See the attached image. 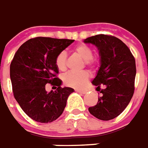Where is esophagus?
<instances>
[{"instance_id": "34e87169", "label": "esophagus", "mask_w": 148, "mask_h": 148, "mask_svg": "<svg viewBox=\"0 0 148 148\" xmlns=\"http://www.w3.org/2000/svg\"><path fill=\"white\" fill-rule=\"evenodd\" d=\"M76 92L79 93V94H85L86 91L84 90H80V89H76Z\"/></svg>"}]
</instances>
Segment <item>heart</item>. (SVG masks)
<instances>
[{
    "label": "heart",
    "instance_id": "b5f03b06",
    "mask_svg": "<svg viewBox=\"0 0 148 148\" xmlns=\"http://www.w3.org/2000/svg\"><path fill=\"white\" fill-rule=\"evenodd\" d=\"M73 52L80 56L87 65H92L96 63L97 60L92 56L93 49L92 47L80 44L73 49ZM56 65L60 72H64L67 69V54L65 52H60L56 59ZM89 75L87 72H69L64 77V82L67 86L72 88H82L88 79Z\"/></svg>",
    "mask_w": 148,
    "mask_h": 148
}]
</instances>
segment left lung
<instances>
[{
    "label": "left lung",
    "mask_w": 148,
    "mask_h": 148,
    "mask_svg": "<svg viewBox=\"0 0 148 148\" xmlns=\"http://www.w3.org/2000/svg\"><path fill=\"white\" fill-rule=\"evenodd\" d=\"M84 42L96 46L99 55V69L92 83L101 95L96 105L89 108V112L101 120L112 119L122 113L132 98L136 60L128 47L112 36H93Z\"/></svg>",
    "instance_id": "left-lung-1"
}]
</instances>
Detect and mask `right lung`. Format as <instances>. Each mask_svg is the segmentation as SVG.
Wrapping results in <instances>:
<instances>
[{
	"label": "right lung",
	"instance_id": "1",
	"mask_svg": "<svg viewBox=\"0 0 148 148\" xmlns=\"http://www.w3.org/2000/svg\"><path fill=\"white\" fill-rule=\"evenodd\" d=\"M74 40L36 37L22 45L10 65V78L16 100L28 116L40 123H51L61 116L74 89L61 88L56 77V59ZM47 83L58 86L48 93Z\"/></svg>",
	"mask_w": 148,
	"mask_h": 148
}]
</instances>
